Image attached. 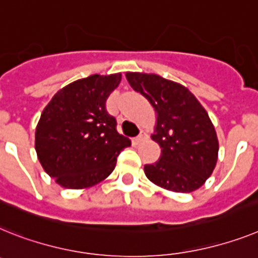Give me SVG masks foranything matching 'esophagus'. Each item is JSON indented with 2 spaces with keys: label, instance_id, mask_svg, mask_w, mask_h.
I'll return each mask as SVG.
<instances>
[{
  "label": "esophagus",
  "instance_id": "esophagus-1",
  "mask_svg": "<svg viewBox=\"0 0 258 258\" xmlns=\"http://www.w3.org/2000/svg\"><path fill=\"white\" fill-rule=\"evenodd\" d=\"M146 138H147L146 133H145V132H141L140 136H138V137L134 138V144H136V145H140L141 142H144V141L146 140Z\"/></svg>",
  "mask_w": 258,
  "mask_h": 258
}]
</instances>
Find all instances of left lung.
<instances>
[{"instance_id":"8db88e82","label":"left lung","mask_w":258,"mask_h":258,"mask_svg":"<svg viewBox=\"0 0 258 258\" xmlns=\"http://www.w3.org/2000/svg\"><path fill=\"white\" fill-rule=\"evenodd\" d=\"M134 91L149 100L156 113L151 140L162 149L155 164L145 166L151 182L176 193L197 190L217 166V132L208 112L185 86L158 74L127 72Z\"/></svg>"}]
</instances>
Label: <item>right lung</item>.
<instances>
[{
	"label": "right lung",
	"mask_w": 258,
	"mask_h": 258,
	"mask_svg": "<svg viewBox=\"0 0 258 258\" xmlns=\"http://www.w3.org/2000/svg\"><path fill=\"white\" fill-rule=\"evenodd\" d=\"M121 73L69 83L43 109L35 132V150L44 171L58 185L85 189L107 179L131 140L116 131L105 102Z\"/></svg>",
	"instance_id": "1"
}]
</instances>
